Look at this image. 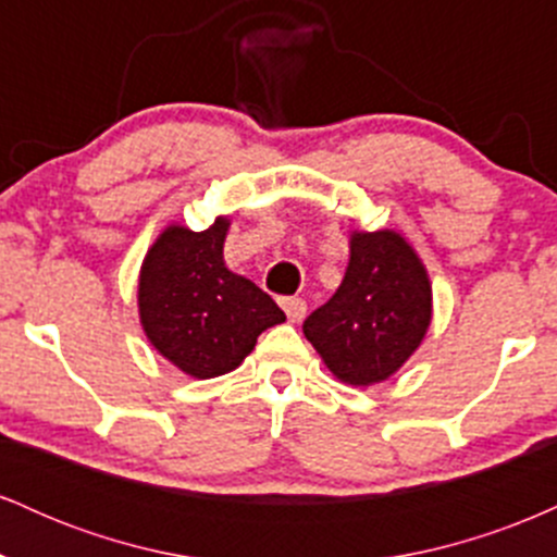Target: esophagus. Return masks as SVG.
Here are the masks:
<instances>
[{
  "mask_svg": "<svg viewBox=\"0 0 557 557\" xmlns=\"http://www.w3.org/2000/svg\"><path fill=\"white\" fill-rule=\"evenodd\" d=\"M280 306H283L290 322H300V319L306 317V300L304 298H293V296L280 298Z\"/></svg>",
  "mask_w": 557,
  "mask_h": 557,
  "instance_id": "1",
  "label": "esophagus"
}]
</instances>
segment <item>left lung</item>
Wrapping results in <instances>:
<instances>
[{
  "label": "left lung",
  "instance_id": "8db88e82",
  "mask_svg": "<svg viewBox=\"0 0 557 557\" xmlns=\"http://www.w3.org/2000/svg\"><path fill=\"white\" fill-rule=\"evenodd\" d=\"M432 319V287L413 248L393 230L354 233L341 287L304 322L337 380L374 385L419 348Z\"/></svg>",
  "mask_w": 557,
  "mask_h": 557
}]
</instances>
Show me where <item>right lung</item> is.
I'll list each match as a JSON object with an SVG mask.
<instances>
[{"label":"right lung","mask_w":557,"mask_h":557,"mask_svg":"<svg viewBox=\"0 0 557 557\" xmlns=\"http://www.w3.org/2000/svg\"><path fill=\"white\" fill-rule=\"evenodd\" d=\"M230 222L203 233L168 227L140 267L138 309L151 345L183 369L209 380L233 372L267 327L285 322L283 309L222 259Z\"/></svg>","instance_id":"right-lung-1"}]
</instances>
